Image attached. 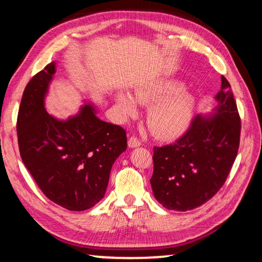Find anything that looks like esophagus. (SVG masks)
Masks as SVG:
<instances>
[{
    "instance_id": "34e87169",
    "label": "esophagus",
    "mask_w": 262,
    "mask_h": 262,
    "mask_svg": "<svg viewBox=\"0 0 262 262\" xmlns=\"http://www.w3.org/2000/svg\"><path fill=\"white\" fill-rule=\"evenodd\" d=\"M141 145V141L137 140L135 136H132L129 141H128V147L129 148H137Z\"/></svg>"
}]
</instances>
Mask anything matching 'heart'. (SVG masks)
<instances>
[{
    "mask_svg": "<svg viewBox=\"0 0 262 262\" xmlns=\"http://www.w3.org/2000/svg\"><path fill=\"white\" fill-rule=\"evenodd\" d=\"M118 113L123 119L135 117L136 105L148 106L147 125L161 140H173L183 135L192 121L195 97L174 78L147 79L133 89L130 97L115 95Z\"/></svg>",
    "mask_w": 262,
    "mask_h": 262,
    "instance_id": "1",
    "label": "heart"
}]
</instances>
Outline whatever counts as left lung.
<instances>
[{
    "mask_svg": "<svg viewBox=\"0 0 262 262\" xmlns=\"http://www.w3.org/2000/svg\"><path fill=\"white\" fill-rule=\"evenodd\" d=\"M210 114H199L173 144L154 148L150 184L156 200L170 210H192L224 185L237 157L241 118L228 79Z\"/></svg>",
    "mask_w": 262,
    "mask_h": 262,
    "instance_id": "left-lung-1",
    "label": "left lung"
}]
</instances>
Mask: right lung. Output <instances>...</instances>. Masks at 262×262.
<instances>
[{
	"label": "right lung",
	"instance_id": "add662e5",
	"mask_svg": "<svg viewBox=\"0 0 262 262\" xmlns=\"http://www.w3.org/2000/svg\"><path fill=\"white\" fill-rule=\"evenodd\" d=\"M55 62L35 74L21 97L17 136L21 161L42 193L68 210L82 211L104 198L112 165L127 149L120 126L97 117L92 104L60 120L45 108Z\"/></svg>",
	"mask_w": 262,
	"mask_h": 262
}]
</instances>
